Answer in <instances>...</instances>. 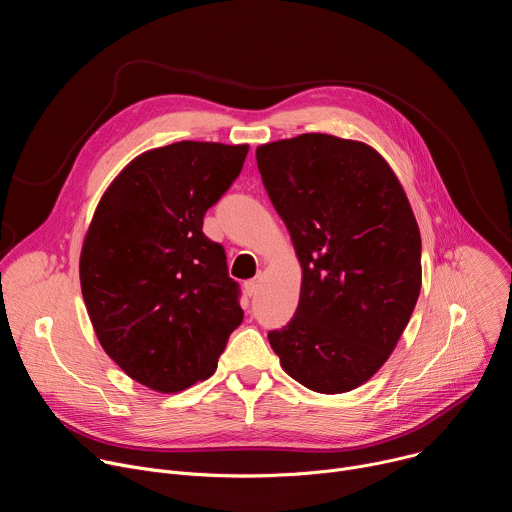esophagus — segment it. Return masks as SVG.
Segmentation results:
<instances>
[{
  "label": "esophagus",
  "mask_w": 512,
  "mask_h": 512,
  "mask_svg": "<svg viewBox=\"0 0 512 512\" xmlns=\"http://www.w3.org/2000/svg\"><path fill=\"white\" fill-rule=\"evenodd\" d=\"M259 287H261V277H257V279H249V281L245 283V291H247V296H255L257 291H259Z\"/></svg>",
  "instance_id": "obj_1"
}]
</instances>
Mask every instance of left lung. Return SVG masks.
I'll return each instance as SVG.
<instances>
[{"label": "left lung", "instance_id": "1", "mask_svg": "<svg viewBox=\"0 0 512 512\" xmlns=\"http://www.w3.org/2000/svg\"><path fill=\"white\" fill-rule=\"evenodd\" d=\"M255 156L302 265L296 316L269 344L291 379L348 393L387 362L417 304L415 214L387 160L362 141L302 133Z\"/></svg>", "mask_w": 512, "mask_h": 512}]
</instances>
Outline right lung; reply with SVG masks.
Returning <instances> with one entry per match:
<instances>
[{"label":"right lung","mask_w":512,"mask_h":512,"mask_svg":"<svg viewBox=\"0 0 512 512\" xmlns=\"http://www.w3.org/2000/svg\"><path fill=\"white\" fill-rule=\"evenodd\" d=\"M247 152V143L178 141L137 156L85 235L79 271L95 334L127 377L158 393L208 379L243 322L225 249L202 233V218Z\"/></svg>","instance_id":"1"}]
</instances>
